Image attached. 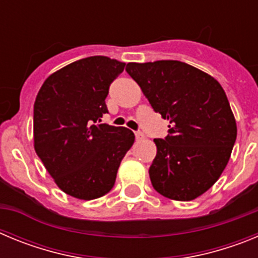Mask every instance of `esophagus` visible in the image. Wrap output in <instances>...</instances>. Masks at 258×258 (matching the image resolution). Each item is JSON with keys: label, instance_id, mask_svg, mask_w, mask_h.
Here are the masks:
<instances>
[{"label": "esophagus", "instance_id": "esophagus-1", "mask_svg": "<svg viewBox=\"0 0 258 258\" xmlns=\"http://www.w3.org/2000/svg\"><path fill=\"white\" fill-rule=\"evenodd\" d=\"M136 138H137V141H142L143 138H145V134H143L142 132H137Z\"/></svg>", "mask_w": 258, "mask_h": 258}]
</instances>
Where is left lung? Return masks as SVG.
<instances>
[{"label": "left lung", "instance_id": "1", "mask_svg": "<svg viewBox=\"0 0 258 258\" xmlns=\"http://www.w3.org/2000/svg\"><path fill=\"white\" fill-rule=\"evenodd\" d=\"M125 70L155 112L170 121L165 140H154L152 186L168 199H197L220 178L236 140L225 90L211 75L183 61L127 63Z\"/></svg>", "mask_w": 258, "mask_h": 258}]
</instances>
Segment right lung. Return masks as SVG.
<instances>
[{"instance_id": "add662e5", "label": "right lung", "mask_w": 258, "mask_h": 258, "mask_svg": "<svg viewBox=\"0 0 258 258\" xmlns=\"http://www.w3.org/2000/svg\"><path fill=\"white\" fill-rule=\"evenodd\" d=\"M125 63L89 56L50 75L33 108L35 151L59 188L81 200L103 197L134 143L127 127L97 124Z\"/></svg>"}]
</instances>
